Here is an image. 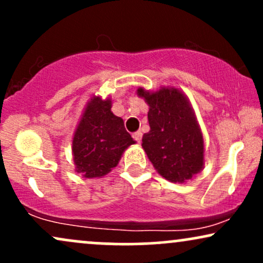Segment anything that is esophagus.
<instances>
[{
	"label": "esophagus",
	"instance_id": "esophagus-1",
	"mask_svg": "<svg viewBox=\"0 0 263 263\" xmlns=\"http://www.w3.org/2000/svg\"><path fill=\"white\" fill-rule=\"evenodd\" d=\"M132 137L136 142H141L142 140V132L141 131H136L135 134H132Z\"/></svg>",
	"mask_w": 263,
	"mask_h": 263
}]
</instances>
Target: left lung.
Here are the masks:
<instances>
[{"label": "left lung", "instance_id": "left-lung-1", "mask_svg": "<svg viewBox=\"0 0 263 263\" xmlns=\"http://www.w3.org/2000/svg\"><path fill=\"white\" fill-rule=\"evenodd\" d=\"M149 105V132L143 135L142 147L158 173L173 183H184L201 171L204 141L195 115L179 90L157 92L138 90Z\"/></svg>", "mask_w": 263, "mask_h": 263}]
</instances>
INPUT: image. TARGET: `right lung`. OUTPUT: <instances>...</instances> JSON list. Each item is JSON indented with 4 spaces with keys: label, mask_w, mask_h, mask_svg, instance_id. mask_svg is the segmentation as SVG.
Segmentation results:
<instances>
[{
    "label": "right lung",
    "mask_w": 263,
    "mask_h": 263,
    "mask_svg": "<svg viewBox=\"0 0 263 263\" xmlns=\"http://www.w3.org/2000/svg\"><path fill=\"white\" fill-rule=\"evenodd\" d=\"M134 143L123 120L111 112V101L95 96L87 104L74 135L77 172L85 178L105 176L116 167L123 151Z\"/></svg>",
    "instance_id": "right-lung-1"
}]
</instances>
